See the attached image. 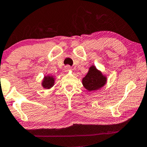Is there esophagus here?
<instances>
[{
    "mask_svg": "<svg viewBox=\"0 0 147 147\" xmlns=\"http://www.w3.org/2000/svg\"><path fill=\"white\" fill-rule=\"evenodd\" d=\"M71 70H72V69H71V67H70V66H66V67H65V71L66 72L71 71Z\"/></svg>",
    "mask_w": 147,
    "mask_h": 147,
    "instance_id": "1",
    "label": "esophagus"
}]
</instances>
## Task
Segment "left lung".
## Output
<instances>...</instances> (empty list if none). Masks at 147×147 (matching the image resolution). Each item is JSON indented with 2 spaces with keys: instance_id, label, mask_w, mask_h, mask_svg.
Instances as JSON below:
<instances>
[{
  "instance_id": "left-lung-1",
  "label": "left lung",
  "mask_w": 147,
  "mask_h": 147,
  "mask_svg": "<svg viewBox=\"0 0 147 147\" xmlns=\"http://www.w3.org/2000/svg\"><path fill=\"white\" fill-rule=\"evenodd\" d=\"M106 77L94 66H92L90 67L87 74L82 78V84L88 90L92 91L102 87L106 83Z\"/></svg>"
}]
</instances>
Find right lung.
Here are the masks:
<instances>
[{
    "instance_id": "right-lung-1",
    "label": "right lung",
    "mask_w": 147,
    "mask_h": 147,
    "mask_svg": "<svg viewBox=\"0 0 147 147\" xmlns=\"http://www.w3.org/2000/svg\"><path fill=\"white\" fill-rule=\"evenodd\" d=\"M54 82H55V79H54L53 76H45L44 80L42 82V86L45 88H50L54 85Z\"/></svg>"
}]
</instances>
